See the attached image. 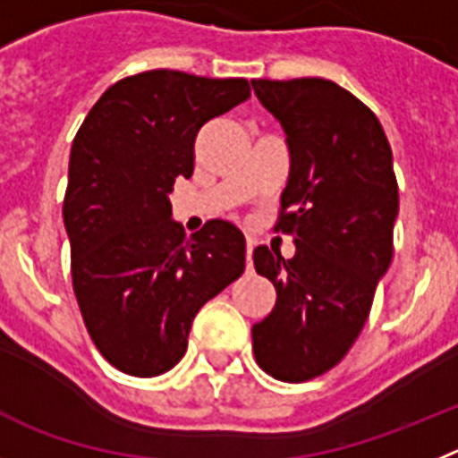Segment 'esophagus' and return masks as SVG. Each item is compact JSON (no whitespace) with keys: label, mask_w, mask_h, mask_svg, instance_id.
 Returning <instances> with one entry per match:
<instances>
[{"label":"esophagus","mask_w":458,"mask_h":458,"mask_svg":"<svg viewBox=\"0 0 458 458\" xmlns=\"http://www.w3.org/2000/svg\"><path fill=\"white\" fill-rule=\"evenodd\" d=\"M253 240H249L246 242V269H249V272H253Z\"/></svg>","instance_id":"1"}]
</instances>
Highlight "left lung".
I'll return each instance as SVG.
<instances>
[{"instance_id": "left-lung-1", "label": "left lung", "mask_w": 458, "mask_h": 458, "mask_svg": "<svg viewBox=\"0 0 458 458\" xmlns=\"http://www.w3.org/2000/svg\"><path fill=\"white\" fill-rule=\"evenodd\" d=\"M258 101L285 133L288 184L276 230L295 256L258 246L256 272L276 304L253 325L260 369L304 383L336 367L371 311L392 262L399 186L387 135L376 114L325 78L251 81Z\"/></svg>"}]
</instances>
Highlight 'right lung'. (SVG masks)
Returning a JSON list of instances; mask_svg holds the SVG:
<instances>
[{"mask_svg": "<svg viewBox=\"0 0 458 458\" xmlns=\"http://www.w3.org/2000/svg\"><path fill=\"white\" fill-rule=\"evenodd\" d=\"M249 97L244 78L145 71L103 91L75 133L64 196L75 300L129 376L170 371L202 304L244 272L242 230L214 218L186 237L170 193L193 174L198 131Z\"/></svg>", "mask_w": 458, "mask_h": 458, "instance_id": "obj_1", "label": "right lung"}]
</instances>
